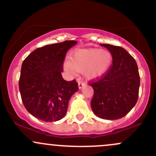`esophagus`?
Listing matches in <instances>:
<instances>
[{"instance_id": "esophagus-1", "label": "esophagus", "mask_w": 156, "mask_h": 156, "mask_svg": "<svg viewBox=\"0 0 156 156\" xmlns=\"http://www.w3.org/2000/svg\"><path fill=\"white\" fill-rule=\"evenodd\" d=\"M85 86H86V83H84V82H83V81L78 82V88H79L80 89L83 88V87H85Z\"/></svg>"}]
</instances>
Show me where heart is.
Here are the masks:
<instances>
[{"label": "heart", "mask_w": 156, "mask_h": 156, "mask_svg": "<svg viewBox=\"0 0 156 156\" xmlns=\"http://www.w3.org/2000/svg\"><path fill=\"white\" fill-rule=\"evenodd\" d=\"M113 56L108 51L100 48L78 49L70 55V59L64 61L66 72L75 74L77 71L84 72L89 79L95 80L104 77L110 70Z\"/></svg>", "instance_id": "obj_1"}]
</instances>
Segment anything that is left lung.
<instances>
[{"mask_svg": "<svg viewBox=\"0 0 156 156\" xmlns=\"http://www.w3.org/2000/svg\"><path fill=\"white\" fill-rule=\"evenodd\" d=\"M113 56V64L105 76L90 84L94 89L92 112L103 119H120L136 103L140 78L136 62L124 48L101 44Z\"/></svg>", "mask_w": 156, "mask_h": 156, "instance_id": "8db88e82", "label": "left lung"}]
</instances>
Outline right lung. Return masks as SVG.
Returning a JSON list of instances; mask_svg holds the SVG:
<instances>
[{
	"instance_id": "obj_1",
	"label": "right lung",
	"mask_w": 156,
	"mask_h": 156,
	"mask_svg": "<svg viewBox=\"0 0 156 156\" xmlns=\"http://www.w3.org/2000/svg\"><path fill=\"white\" fill-rule=\"evenodd\" d=\"M76 41H64L37 48L23 61L19 89L25 108L44 122L60 120L67 112L71 97L78 90L76 80L62 78L63 62Z\"/></svg>"
}]
</instances>
